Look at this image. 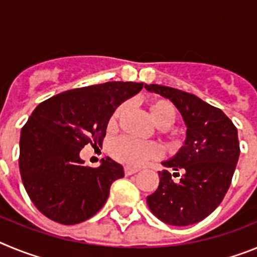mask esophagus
I'll return each instance as SVG.
<instances>
[{
    "label": "esophagus",
    "mask_w": 257,
    "mask_h": 257,
    "mask_svg": "<svg viewBox=\"0 0 257 257\" xmlns=\"http://www.w3.org/2000/svg\"><path fill=\"white\" fill-rule=\"evenodd\" d=\"M138 171H139V170L134 169V167H128V166H127V167H124V174H126L127 176H128V175L136 174Z\"/></svg>",
    "instance_id": "obj_1"
}]
</instances>
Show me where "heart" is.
<instances>
[{
    "label": "heart",
    "mask_w": 257,
    "mask_h": 257,
    "mask_svg": "<svg viewBox=\"0 0 257 257\" xmlns=\"http://www.w3.org/2000/svg\"><path fill=\"white\" fill-rule=\"evenodd\" d=\"M149 114L152 119L158 127H161V133L165 135L166 140L170 145L176 147L180 143V136L172 131L170 126L175 123L178 113L174 104L167 99L162 97H153L147 101ZM127 108L126 103H122L114 109V112L110 115L109 119V126L113 127L118 122V119L122 117ZM109 153L118 162L123 163L130 167H139L148 162L151 160H156L160 156L161 151L158 145L154 143H142L136 140L121 136L113 140L109 147Z\"/></svg>",
    "instance_id": "1"
}]
</instances>
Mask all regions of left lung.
<instances>
[{"label": "left lung", "mask_w": 257, "mask_h": 257, "mask_svg": "<svg viewBox=\"0 0 257 257\" xmlns=\"http://www.w3.org/2000/svg\"><path fill=\"white\" fill-rule=\"evenodd\" d=\"M151 92L167 97L179 109L187 124V140L160 171V185L147 197L152 212L166 224L185 226L207 217L221 203L230 187L239 158L237 127L221 109L196 95L162 85H145Z\"/></svg>", "instance_id": "left-lung-1"}]
</instances>
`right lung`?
<instances>
[{
    "instance_id": "add662e5",
    "label": "right lung",
    "mask_w": 257,
    "mask_h": 257,
    "mask_svg": "<svg viewBox=\"0 0 257 257\" xmlns=\"http://www.w3.org/2000/svg\"><path fill=\"white\" fill-rule=\"evenodd\" d=\"M143 85L113 81L74 88L33 110L20 134L19 169L29 198L45 216L73 225L103 207L123 167L108 157L99 167L83 166L79 152L100 144L114 109Z\"/></svg>"
}]
</instances>
